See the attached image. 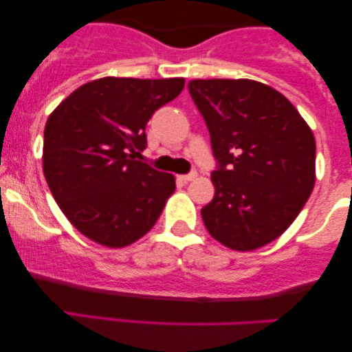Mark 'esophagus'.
Returning <instances> with one entry per match:
<instances>
[{"instance_id": "obj_1", "label": "esophagus", "mask_w": 352, "mask_h": 352, "mask_svg": "<svg viewBox=\"0 0 352 352\" xmlns=\"http://www.w3.org/2000/svg\"><path fill=\"white\" fill-rule=\"evenodd\" d=\"M195 179H197V172H190V173H185V175H180L182 182H192Z\"/></svg>"}]
</instances>
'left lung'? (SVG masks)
Returning a JSON list of instances; mask_svg holds the SVG:
<instances>
[{
    "mask_svg": "<svg viewBox=\"0 0 352 352\" xmlns=\"http://www.w3.org/2000/svg\"><path fill=\"white\" fill-rule=\"evenodd\" d=\"M188 92L210 132L215 195L201 208L215 240L250 252L276 240L314 187V135L285 96L252 79H195Z\"/></svg>",
    "mask_w": 352,
    "mask_h": 352,
    "instance_id": "obj_1",
    "label": "left lung"
}]
</instances>
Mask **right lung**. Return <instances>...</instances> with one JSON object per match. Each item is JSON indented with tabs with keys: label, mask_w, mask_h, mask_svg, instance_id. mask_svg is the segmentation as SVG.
Wrapping results in <instances>:
<instances>
[{
	"label": "right lung",
	"mask_w": 352,
	"mask_h": 352,
	"mask_svg": "<svg viewBox=\"0 0 352 352\" xmlns=\"http://www.w3.org/2000/svg\"><path fill=\"white\" fill-rule=\"evenodd\" d=\"M185 79L102 78L67 96L44 127L43 170L67 220L96 243L122 248L155 225L175 190L172 173L135 160L145 125Z\"/></svg>",
	"instance_id": "right-lung-1"
}]
</instances>
